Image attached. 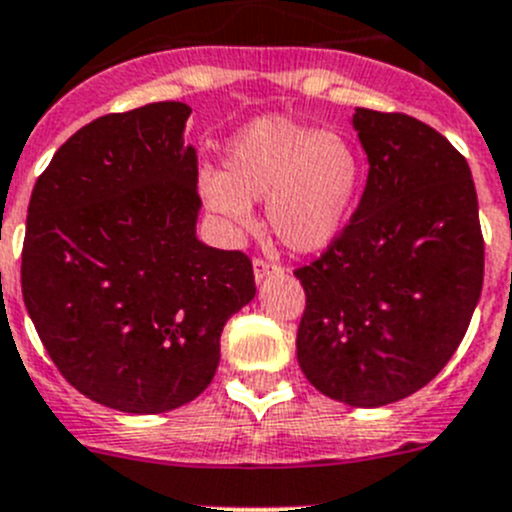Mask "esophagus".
<instances>
[{"label":"esophagus","instance_id":"1","mask_svg":"<svg viewBox=\"0 0 512 512\" xmlns=\"http://www.w3.org/2000/svg\"><path fill=\"white\" fill-rule=\"evenodd\" d=\"M273 271H278L276 263L266 261V258H254V276H256L258 283H261L263 278H266L268 273H273Z\"/></svg>","mask_w":512,"mask_h":512}]
</instances>
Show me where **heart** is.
<instances>
[{
    "mask_svg": "<svg viewBox=\"0 0 512 512\" xmlns=\"http://www.w3.org/2000/svg\"><path fill=\"white\" fill-rule=\"evenodd\" d=\"M361 184L363 161L348 136L266 116L231 141L226 174L201 176V196L236 226L251 224L249 201H266L276 239L311 254L341 234Z\"/></svg>",
    "mask_w": 512,
    "mask_h": 512,
    "instance_id": "heart-1",
    "label": "heart"
}]
</instances>
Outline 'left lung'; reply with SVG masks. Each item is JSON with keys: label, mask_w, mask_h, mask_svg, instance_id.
I'll use <instances>...</instances> for the list:
<instances>
[{"label": "left lung", "mask_w": 512, "mask_h": 512, "mask_svg": "<svg viewBox=\"0 0 512 512\" xmlns=\"http://www.w3.org/2000/svg\"><path fill=\"white\" fill-rule=\"evenodd\" d=\"M368 154L361 201L321 256L298 266L303 376L333 401L378 408L433 381L483 288L478 196L465 156L401 111L356 109Z\"/></svg>", "instance_id": "8db88e82"}]
</instances>
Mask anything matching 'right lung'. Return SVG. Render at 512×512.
<instances>
[{
	"label": "right lung",
	"instance_id": "1",
	"mask_svg": "<svg viewBox=\"0 0 512 512\" xmlns=\"http://www.w3.org/2000/svg\"><path fill=\"white\" fill-rule=\"evenodd\" d=\"M189 114L156 101L99 116L59 146L29 199L24 306L59 373L114 411L201 396L226 321L256 293L244 251L196 239Z\"/></svg>",
	"mask_w": 512,
	"mask_h": 512
}]
</instances>
